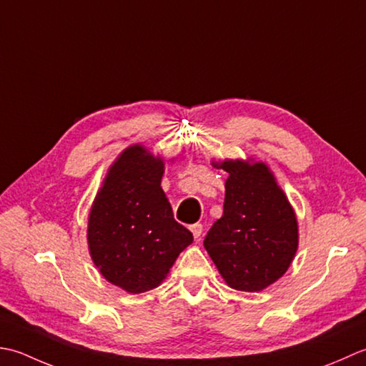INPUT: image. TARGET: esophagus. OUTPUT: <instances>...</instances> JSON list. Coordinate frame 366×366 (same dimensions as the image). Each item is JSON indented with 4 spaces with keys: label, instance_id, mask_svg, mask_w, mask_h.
<instances>
[{
    "label": "esophagus",
    "instance_id": "1",
    "mask_svg": "<svg viewBox=\"0 0 366 366\" xmlns=\"http://www.w3.org/2000/svg\"><path fill=\"white\" fill-rule=\"evenodd\" d=\"M189 229H191V232H192L194 238H196V240H197V238H199L200 235H202V230H204V226H202V224H200V222H196V224H191V226H189Z\"/></svg>",
    "mask_w": 366,
    "mask_h": 366
}]
</instances>
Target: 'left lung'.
I'll use <instances>...</instances> for the list:
<instances>
[{"label":"left lung","mask_w":366,"mask_h":366,"mask_svg":"<svg viewBox=\"0 0 366 366\" xmlns=\"http://www.w3.org/2000/svg\"><path fill=\"white\" fill-rule=\"evenodd\" d=\"M224 212L204 246L230 287L257 292L286 273L295 256L297 219L262 162L224 161Z\"/></svg>","instance_id":"8db88e82"}]
</instances>
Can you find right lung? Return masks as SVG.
<instances>
[{"label": "right lung", "instance_id": "obj_1", "mask_svg": "<svg viewBox=\"0 0 366 366\" xmlns=\"http://www.w3.org/2000/svg\"><path fill=\"white\" fill-rule=\"evenodd\" d=\"M164 164L128 148L104 180L88 219L94 265L112 285L142 294L159 286L192 234L174 218L161 188Z\"/></svg>", "mask_w": 366, "mask_h": 366}]
</instances>
